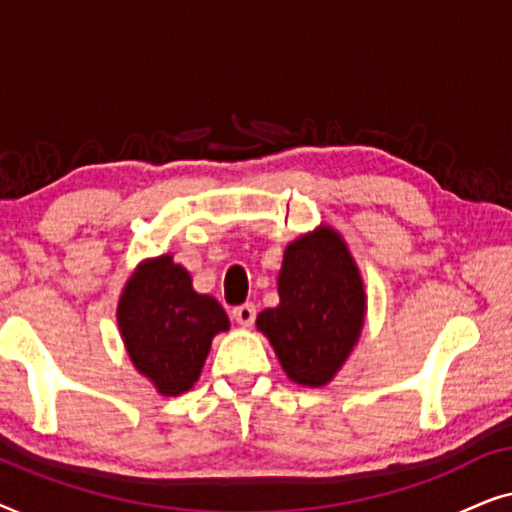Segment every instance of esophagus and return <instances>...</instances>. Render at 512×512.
I'll return each instance as SVG.
<instances>
[{"mask_svg":"<svg viewBox=\"0 0 512 512\" xmlns=\"http://www.w3.org/2000/svg\"><path fill=\"white\" fill-rule=\"evenodd\" d=\"M230 317H233L240 326L249 328L251 324H254V319H256V305L254 303L237 305V307H233V312H230Z\"/></svg>","mask_w":512,"mask_h":512,"instance_id":"1","label":"esophagus"}]
</instances>
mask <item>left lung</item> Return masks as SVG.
<instances>
[{
    "mask_svg": "<svg viewBox=\"0 0 512 512\" xmlns=\"http://www.w3.org/2000/svg\"><path fill=\"white\" fill-rule=\"evenodd\" d=\"M277 291L279 305L258 314V331L293 382L324 387L347 361L366 319L361 272L338 230L321 226L293 240Z\"/></svg>",
    "mask_w": 512,
    "mask_h": 512,
    "instance_id": "left-lung-1",
    "label": "left lung"
}]
</instances>
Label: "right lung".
I'll list each match as a JSON object with an SVG mask.
<instances>
[{
    "instance_id": "right-lung-1",
    "label": "right lung",
    "mask_w": 512,
    "mask_h": 512,
    "mask_svg": "<svg viewBox=\"0 0 512 512\" xmlns=\"http://www.w3.org/2000/svg\"><path fill=\"white\" fill-rule=\"evenodd\" d=\"M116 319L130 361L163 396H179L198 382L214 335L230 328L219 300L193 291L188 270L170 254L137 265Z\"/></svg>"
}]
</instances>
